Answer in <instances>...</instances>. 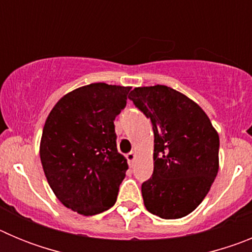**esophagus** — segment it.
I'll return each mask as SVG.
<instances>
[{"instance_id": "1", "label": "esophagus", "mask_w": 252, "mask_h": 252, "mask_svg": "<svg viewBox=\"0 0 252 252\" xmlns=\"http://www.w3.org/2000/svg\"><path fill=\"white\" fill-rule=\"evenodd\" d=\"M135 157H136V154H135V151H133V150H131L130 153L126 155V158H127V160H128V162H130V164H132L133 160H135Z\"/></svg>"}]
</instances>
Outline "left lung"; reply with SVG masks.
I'll return each instance as SVG.
<instances>
[{"instance_id": "obj_1", "label": "left lung", "mask_w": 252, "mask_h": 252, "mask_svg": "<svg viewBox=\"0 0 252 252\" xmlns=\"http://www.w3.org/2000/svg\"><path fill=\"white\" fill-rule=\"evenodd\" d=\"M128 98L154 130V173L141 186L144 204L164 220L184 217L202 203L218 173L217 131L201 107L170 87H137Z\"/></svg>"}]
</instances>
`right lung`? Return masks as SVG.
<instances>
[{"label":"right lung","mask_w":252,"mask_h":252,"mask_svg":"<svg viewBox=\"0 0 252 252\" xmlns=\"http://www.w3.org/2000/svg\"><path fill=\"white\" fill-rule=\"evenodd\" d=\"M131 87L92 83L66 93L49 113L40 159L54 194L84 216L110 209L126 177L127 160L117 151L116 116Z\"/></svg>","instance_id":"obj_1"}]
</instances>
